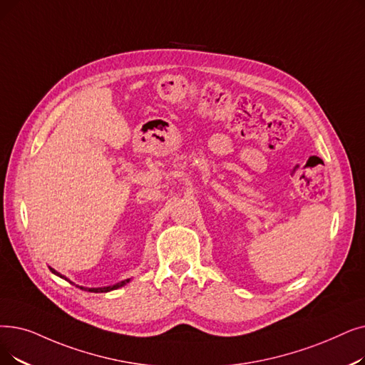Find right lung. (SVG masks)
Returning a JSON list of instances; mask_svg holds the SVG:
<instances>
[{
	"instance_id": "1",
	"label": "right lung",
	"mask_w": 365,
	"mask_h": 365,
	"mask_svg": "<svg viewBox=\"0 0 365 365\" xmlns=\"http://www.w3.org/2000/svg\"><path fill=\"white\" fill-rule=\"evenodd\" d=\"M51 272L55 273V274L59 276V277H64V276H61L58 272H55L53 268H51ZM128 282H130V280H123V282H120V283L113 284V287H107V288H82V287H81V289H85V291H89V292H108V291H113V289H118V288L123 287V284H126Z\"/></svg>"
}]
</instances>
